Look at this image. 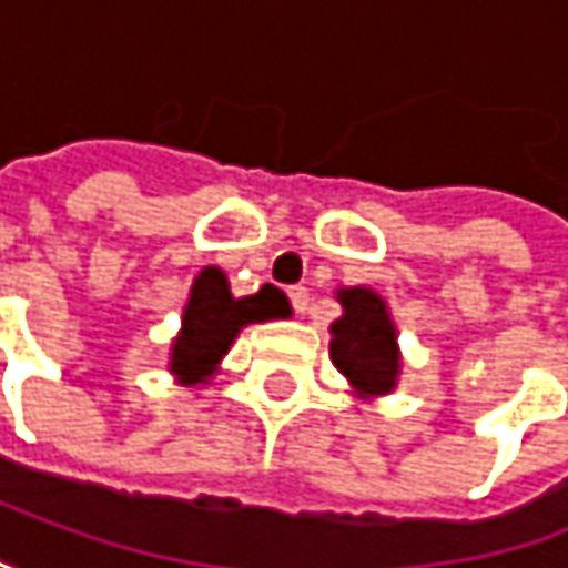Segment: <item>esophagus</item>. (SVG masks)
Here are the masks:
<instances>
[{"label": "esophagus", "mask_w": 568, "mask_h": 568, "mask_svg": "<svg viewBox=\"0 0 568 568\" xmlns=\"http://www.w3.org/2000/svg\"><path fill=\"white\" fill-rule=\"evenodd\" d=\"M287 300H291V306H294L297 313H306V306H310V291H306V287H291V291H287Z\"/></svg>", "instance_id": "34e87169"}]
</instances>
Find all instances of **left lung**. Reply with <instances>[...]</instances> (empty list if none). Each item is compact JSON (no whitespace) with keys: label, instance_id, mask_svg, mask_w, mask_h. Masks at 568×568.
I'll return each instance as SVG.
<instances>
[{"label":"left lung","instance_id":"obj_1","mask_svg":"<svg viewBox=\"0 0 568 568\" xmlns=\"http://www.w3.org/2000/svg\"><path fill=\"white\" fill-rule=\"evenodd\" d=\"M338 300L345 316L332 323L328 345L335 367L367 396L389 393L399 374V352L386 303L367 287L342 291Z\"/></svg>","mask_w":568,"mask_h":568}]
</instances>
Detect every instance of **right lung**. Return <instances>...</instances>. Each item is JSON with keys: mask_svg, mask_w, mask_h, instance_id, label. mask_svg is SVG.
<instances>
[{"mask_svg": "<svg viewBox=\"0 0 568 568\" xmlns=\"http://www.w3.org/2000/svg\"><path fill=\"white\" fill-rule=\"evenodd\" d=\"M284 313L287 300L271 284H265L255 297L236 300L230 294L223 271L204 268L191 287V300L182 316V335L172 345V374H179L185 383H204L213 374L216 361L230 352L242 326L274 320Z\"/></svg>", "mask_w": 568, "mask_h": 568, "instance_id": "obj_1", "label": "right lung"}]
</instances>
